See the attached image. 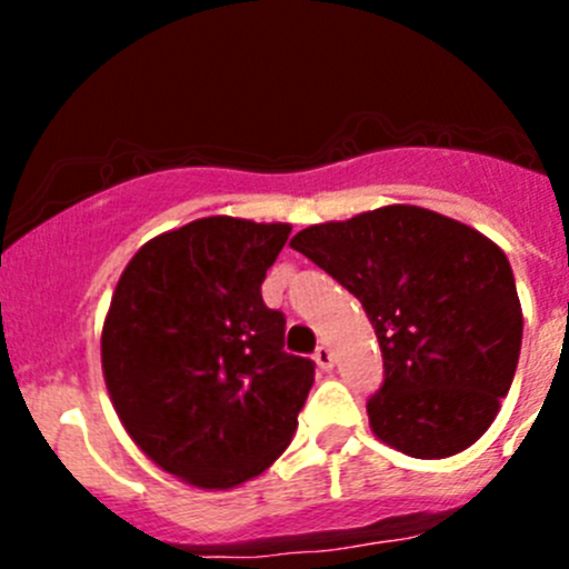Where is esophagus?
Here are the masks:
<instances>
[{
  "mask_svg": "<svg viewBox=\"0 0 569 569\" xmlns=\"http://www.w3.org/2000/svg\"><path fill=\"white\" fill-rule=\"evenodd\" d=\"M313 358H317V366L321 371H330L332 366H336V355H332V349L327 347V343H321Z\"/></svg>",
  "mask_w": 569,
  "mask_h": 569,
  "instance_id": "1",
  "label": "esophagus"
}]
</instances>
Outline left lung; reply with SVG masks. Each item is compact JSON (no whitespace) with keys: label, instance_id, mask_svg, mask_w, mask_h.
<instances>
[{"label":"left lung","instance_id":"left-lung-1","mask_svg":"<svg viewBox=\"0 0 569 569\" xmlns=\"http://www.w3.org/2000/svg\"><path fill=\"white\" fill-rule=\"evenodd\" d=\"M291 248L352 291L375 327L386 380L366 410L377 438L418 460L473 446L509 393L523 341L503 250L421 206L321 222Z\"/></svg>","mask_w":569,"mask_h":569}]
</instances>
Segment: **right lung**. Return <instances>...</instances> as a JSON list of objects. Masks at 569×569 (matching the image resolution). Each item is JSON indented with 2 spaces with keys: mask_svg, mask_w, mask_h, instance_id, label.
<instances>
[{
  "mask_svg": "<svg viewBox=\"0 0 569 569\" xmlns=\"http://www.w3.org/2000/svg\"><path fill=\"white\" fill-rule=\"evenodd\" d=\"M289 233L203 217L142 244L114 286L109 399L142 455L187 485L237 487L291 443L313 360L283 352L286 317L261 297Z\"/></svg>",
  "mask_w": 569,
  "mask_h": 569,
  "instance_id": "add662e5",
  "label": "right lung"
}]
</instances>
